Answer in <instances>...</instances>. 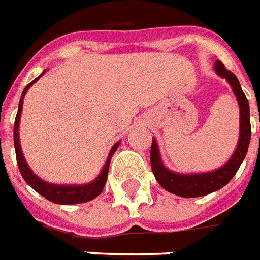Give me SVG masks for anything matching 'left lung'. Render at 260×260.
Wrapping results in <instances>:
<instances>
[{
    "label": "left lung",
    "mask_w": 260,
    "mask_h": 260,
    "mask_svg": "<svg viewBox=\"0 0 260 260\" xmlns=\"http://www.w3.org/2000/svg\"><path fill=\"white\" fill-rule=\"evenodd\" d=\"M214 69L220 76H223L229 80V83L233 87V91L237 96L238 104L241 110V125H240V142L235 149L233 157L230 158L229 163L223 166L221 169L212 171V173H203V174H178L166 169L160 160L157 143L153 139L152 149H150V164H152L153 174L160 185L166 191L171 192L174 195L182 196V198H198L205 196L217 191L224 185H227L235 173L240 169L242 160L245 158L249 141H251V121H249V103L241 89V85L237 76L231 71L224 67L221 61H216Z\"/></svg>",
    "instance_id": "1"
}]
</instances>
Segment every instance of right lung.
Returning <instances> with one entry per match:
<instances>
[{"instance_id": "obj_1", "label": "right lung", "mask_w": 260, "mask_h": 260, "mask_svg": "<svg viewBox=\"0 0 260 260\" xmlns=\"http://www.w3.org/2000/svg\"><path fill=\"white\" fill-rule=\"evenodd\" d=\"M44 74V72H43ZM42 74V75H43ZM40 75V76H42ZM40 76H37L36 79L30 82L29 85L26 86L25 90L22 93V97H20L19 107H18V114H16V118H15V125H14V143H15V152H16V161H18V167H19V171L23 180L29 184V185L35 189L36 192H39L40 195L44 196L46 199H48L50 202H54V203H59V205H75V203H85V202H89L91 199H94L96 196H99L102 193L103 188L106 185V181H107L108 175V167H110V160L113 157V154L117 150L119 143H115L111 149V152L108 153L107 163L104 166V169L102 170L100 175L97 177L96 180L87 184V185H54V184H48L46 181L40 180L37 175L33 174V171L29 169V166L26 164L25 157L22 154V150H20L19 145V132H18V128H19V119H20V113H22V104H23V96L26 94V91L29 90L30 87L36 80H39Z\"/></svg>"}]
</instances>
